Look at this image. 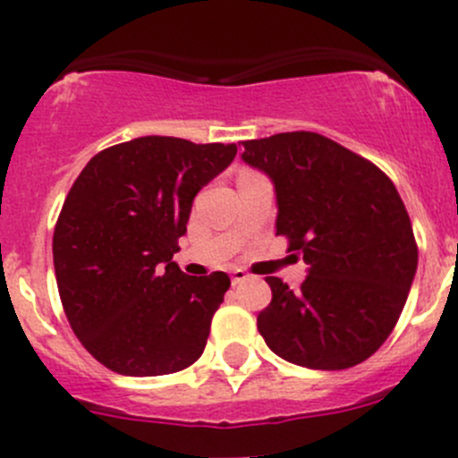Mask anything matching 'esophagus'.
<instances>
[{"label":"esophagus","mask_w":458,"mask_h":458,"mask_svg":"<svg viewBox=\"0 0 458 458\" xmlns=\"http://www.w3.org/2000/svg\"><path fill=\"white\" fill-rule=\"evenodd\" d=\"M248 279H250V276H248L246 272H243V270H234V272H230V281H233V285L243 284V281H248Z\"/></svg>","instance_id":"esophagus-1"}]
</instances>
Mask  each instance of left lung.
Masks as SVG:
<instances>
[{
    "label": "left lung",
    "instance_id": "obj_1",
    "mask_svg": "<svg viewBox=\"0 0 458 458\" xmlns=\"http://www.w3.org/2000/svg\"><path fill=\"white\" fill-rule=\"evenodd\" d=\"M242 159L275 186L276 234L301 250L308 276L290 290L267 276L272 301L257 327L276 357L345 370L381 348L399 321L419 252L394 183L317 132L243 141Z\"/></svg>",
    "mask_w": 458,
    "mask_h": 458
}]
</instances>
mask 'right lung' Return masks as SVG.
Here are the masks:
<instances>
[{
  "label": "right lung",
  "mask_w": 458,
  "mask_h": 458,
  "mask_svg": "<svg viewBox=\"0 0 458 458\" xmlns=\"http://www.w3.org/2000/svg\"><path fill=\"white\" fill-rule=\"evenodd\" d=\"M237 155L234 143L137 137L92 157L55 225L53 261L72 332L108 370L159 377L203 354L230 288L173 261L192 201Z\"/></svg>",
  "instance_id": "add662e5"
}]
</instances>
